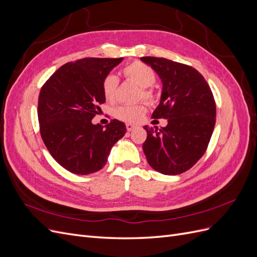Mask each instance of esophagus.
<instances>
[{
    "mask_svg": "<svg viewBox=\"0 0 257 257\" xmlns=\"http://www.w3.org/2000/svg\"><path fill=\"white\" fill-rule=\"evenodd\" d=\"M135 127H136V125H134V124H132V123H127V124H126V130H127L128 132L133 131Z\"/></svg>",
    "mask_w": 257,
    "mask_h": 257,
    "instance_id": "obj_1",
    "label": "esophagus"
}]
</instances>
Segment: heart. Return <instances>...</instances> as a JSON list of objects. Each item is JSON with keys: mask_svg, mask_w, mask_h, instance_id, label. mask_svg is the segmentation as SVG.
<instances>
[{"mask_svg": "<svg viewBox=\"0 0 257 257\" xmlns=\"http://www.w3.org/2000/svg\"><path fill=\"white\" fill-rule=\"evenodd\" d=\"M123 75L127 79L134 81L141 87L138 92V98H144L148 102H154L155 93L151 85L155 82V74L150 66L143 62L135 61L123 68ZM118 79L114 76H107L103 81V94L107 100H113L116 94ZM146 113V106L144 104H137L132 106H120L114 110L116 119L127 123H137L141 121Z\"/></svg>", "mask_w": 257, "mask_h": 257, "instance_id": "heart-1", "label": "heart"}]
</instances>
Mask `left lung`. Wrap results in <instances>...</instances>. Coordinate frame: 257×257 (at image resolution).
<instances>
[{"instance_id":"1","label":"left lung","mask_w":257,"mask_h":257,"mask_svg":"<svg viewBox=\"0 0 257 257\" xmlns=\"http://www.w3.org/2000/svg\"><path fill=\"white\" fill-rule=\"evenodd\" d=\"M161 78L163 88L153 119H167L158 130L145 125L143 150L149 165L163 175L182 174L207 150L215 125L216 108L209 84L192 66L165 58L143 57Z\"/></svg>"}]
</instances>
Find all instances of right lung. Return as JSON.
Returning <instances> with one entry per match:
<instances>
[{
  "label": "right lung",
  "mask_w": 257,
  "mask_h": 257,
  "mask_svg": "<svg viewBox=\"0 0 257 257\" xmlns=\"http://www.w3.org/2000/svg\"><path fill=\"white\" fill-rule=\"evenodd\" d=\"M123 58H84L61 66L38 96V122L45 146L59 164L76 175L102 169L113 145L126 133L111 120L102 126L92 119L106 102L103 81Z\"/></svg>",
  "instance_id": "1"
}]
</instances>
